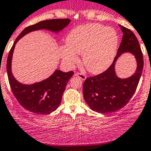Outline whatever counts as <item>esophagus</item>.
<instances>
[{
    "label": "esophagus",
    "instance_id": "1",
    "mask_svg": "<svg viewBox=\"0 0 151 151\" xmlns=\"http://www.w3.org/2000/svg\"><path fill=\"white\" fill-rule=\"evenodd\" d=\"M75 76H78V78H81V80H83V81H84V80L86 79V76L84 74H83V73H77L75 74Z\"/></svg>",
    "mask_w": 151,
    "mask_h": 151
}]
</instances>
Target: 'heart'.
Returning <instances> with one entry per match:
<instances>
[{
    "label": "heart",
    "instance_id": "heart-1",
    "mask_svg": "<svg viewBox=\"0 0 151 151\" xmlns=\"http://www.w3.org/2000/svg\"><path fill=\"white\" fill-rule=\"evenodd\" d=\"M66 44L59 47V55L66 64L73 66L78 63L77 54H82L87 70L92 73H100L114 60L119 35L112 27L88 24L73 29L66 38Z\"/></svg>",
    "mask_w": 151,
    "mask_h": 151
}]
</instances>
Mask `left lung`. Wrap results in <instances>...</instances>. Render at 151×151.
I'll use <instances>...</instances> for the list:
<instances>
[{"mask_svg": "<svg viewBox=\"0 0 151 151\" xmlns=\"http://www.w3.org/2000/svg\"><path fill=\"white\" fill-rule=\"evenodd\" d=\"M122 40L113 64L102 73L86 78L83 84V95L86 103L93 110L99 113H110L126 105L134 94L144 65L142 52L133 32L120 26ZM132 53L137 62V68L132 77L119 78L114 72V64L123 53Z\"/></svg>", "mask_w": 151, "mask_h": 151, "instance_id": "1", "label": "left lung"}]
</instances>
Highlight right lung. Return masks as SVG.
<instances>
[{
	"instance_id": "add662e5",
	"label": "right lung",
	"mask_w": 151,
	"mask_h": 151,
	"mask_svg": "<svg viewBox=\"0 0 151 151\" xmlns=\"http://www.w3.org/2000/svg\"><path fill=\"white\" fill-rule=\"evenodd\" d=\"M70 22V20L68 18L51 19L29 26L20 33L9 52L6 71L10 87L19 104L29 111L37 114H49L55 111L61 103L67 82L74 73L73 71L64 73L56 70L51 76L42 81L29 85L21 84L14 78L11 70L12 54L15 44L20 38L30 32L47 29L58 32L67 27Z\"/></svg>"
}]
</instances>
